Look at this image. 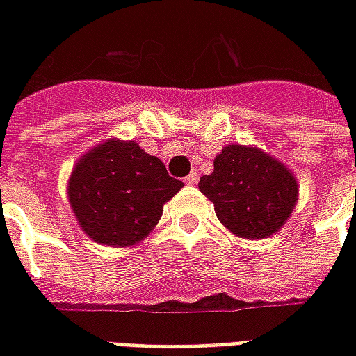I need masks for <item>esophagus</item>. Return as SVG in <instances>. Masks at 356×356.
Wrapping results in <instances>:
<instances>
[{
	"label": "esophagus",
	"mask_w": 356,
	"mask_h": 356,
	"mask_svg": "<svg viewBox=\"0 0 356 356\" xmlns=\"http://www.w3.org/2000/svg\"><path fill=\"white\" fill-rule=\"evenodd\" d=\"M185 183H186V185H188V186L196 185V183H198V173H196V171H193L191 175H186V177H185Z\"/></svg>",
	"instance_id": "obj_1"
}]
</instances>
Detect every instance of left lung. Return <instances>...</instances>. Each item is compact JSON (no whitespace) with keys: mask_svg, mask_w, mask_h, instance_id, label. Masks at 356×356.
Masks as SVG:
<instances>
[{"mask_svg":"<svg viewBox=\"0 0 356 356\" xmlns=\"http://www.w3.org/2000/svg\"><path fill=\"white\" fill-rule=\"evenodd\" d=\"M200 193L213 202L225 229L246 240H261L282 229L296 209L299 183L291 170L257 147L227 145L202 175Z\"/></svg>","mask_w":356,"mask_h":356,"instance_id":"obj_1","label":"left lung"}]
</instances>
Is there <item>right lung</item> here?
<instances>
[{
  "label": "right lung",
  "mask_w": 356,
  "mask_h": 356,
  "mask_svg": "<svg viewBox=\"0 0 356 356\" xmlns=\"http://www.w3.org/2000/svg\"><path fill=\"white\" fill-rule=\"evenodd\" d=\"M183 183L135 140L106 139L78 158L66 185L81 231L102 246L139 244L154 231Z\"/></svg>",
  "instance_id": "right-lung-1"
}]
</instances>
